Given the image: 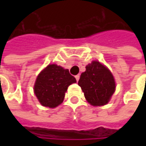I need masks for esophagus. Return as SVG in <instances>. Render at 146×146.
Wrapping results in <instances>:
<instances>
[{
    "instance_id": "obj_1",
    "label": "esophagus",
    "mask_w": 146,
    "mask_h": 146,
    "mask_svg": "<svg viewBox=\"0 0 146 146\" xmlns=\"http://www.w3.org/2000/svg\"><path fill=\"white\" fill-rule=\"evenodd\" d=\"M76 79L77 81H79V80H80V75H77V76H76Z\"/></svg>"
}]
</instances>
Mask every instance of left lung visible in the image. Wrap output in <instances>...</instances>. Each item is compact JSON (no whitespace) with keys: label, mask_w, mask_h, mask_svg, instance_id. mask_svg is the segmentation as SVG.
I'll list each match as a JSON object with an SVG mask.
<instances>
[{"label":"left lung","mask_w":146,"mask_h":146,"mask_svg":"<svg viewBox=\"0 0 146 146\" xmlns=\"http://www.w3.org/2000/svg\"><path fill=\"white\" fill-rule=\"evenodd\" d=\"M85 68L78 84L81 87L88 102L94 106L107 104L116 87L112 73L98 61H93Z\"/></svg>","instance_id":"8db88e82"}]
</instances>
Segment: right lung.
I'll return each instance as SVG.
<instances>
[{"mask_svg": "<svg viewBox=\"0 0 146 146\" xmlns=\"http://www.w3.org/2000/svg\"><path fill=\"white\" fill-rule=\"evenodd\" d=\"M76 82L67 69L49 64L37 76L34 93L43 106L55 108L63 102L67 88Z\"/></svg>", "mask_w": 146, "mask_h": 146, "instance_id": "right-lung-1", "label": "right lung"}]
</instances>
